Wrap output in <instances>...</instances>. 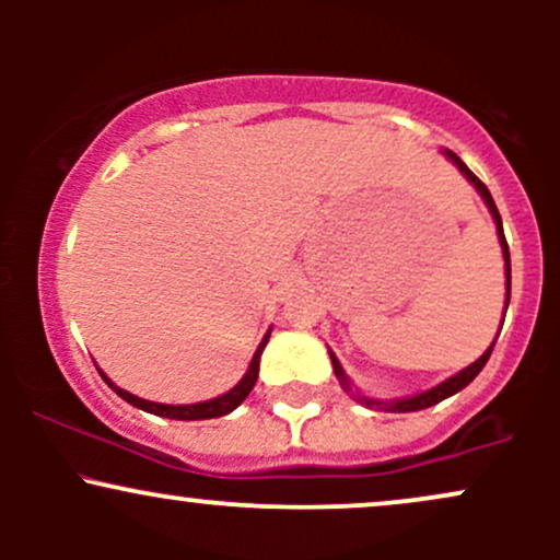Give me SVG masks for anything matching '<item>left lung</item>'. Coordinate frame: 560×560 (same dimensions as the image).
<instances>
[{
	"label": "left lung",
	"mask_w": 560,
	"mask_h": 560,
	"mask_svg": "<svg viewBox=\"0 0 560 560\" xmlns=\"http://www.w3.org/2000/svg\"><path fill=\"white\" fill-rule=\"evenodd\" d=\"M442 155H445L450 163L455 165V168H458L460 173H464V178L468 184L474 186V189L479 191V197L485 199V205H487V210H490V215H492V221H494V229H498V242H500V249H503V262H505V311H508V302H511V253H508V242H505V234H503V221H500V213H498V208H494V199H492V195H490V189H487L485 184L479 182L477 176H474L471 171H468V165L464 163V160H460L458 155H455L453 150H442ZM503 318H505V313H503ZM500 329H503V324H500ZM500 334V331H498ZM492 347H494V342L487 347L485 352H481V358H477V361H474L471 365H466L464 371H458V374H453L450 378H445V382L442 384H436V387H432V389H427V392H419V395H410V397H397V400H376V397H365V395H361V392L358 389H352V382H350V376L345 374V369H342V363L337 361V355H334V352L329 350V358H331V365H334V374H337V378H339V384H342V387L350 392L352 397H355L358 402H363V405H369V408H376V410H387V413H413V410H423V408H432V405H436V402H442V400H447V397H453L455 392H460L464 387H468V384L474 382V378H477V374L481 369H485V363L490 361V355H492Z\"/></svg>",
	"instance_id": "obj_1"
}]
</instances>
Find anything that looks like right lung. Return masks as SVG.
<instances>
[{"instance_id": "1", "label": "right lung", "mask_w": 560, "mask_h": 560, "mask_svg": "<svg viewBox=\"0 0 560 560\" xmlns=\"http://www.w3.org/2000/svg\"><path fill=\"white\" fill-rule=\"evenodd\" d=\"M268 337H271V329H268V331H266V337L260 339L258 350H255L253 361H249L247 374H244V376L240 378V382H236L234 387H231L229 392H223V395H218V397H213V400H205V402H191V405H165V402H152V400H144V397L131 395V392L120 389L118 384H113V382H110V376H107L105 371H102V369H96V371H100V376L105 378L107 387H110V389L115 392V395L124 397V400H126V402H131L133 408L147 410V413H155V416H163V419H176V421L221 419V416H226V413H231V410H234V408H240V405L244 402V397H247L249 392H253L255 382H258L260 355H262V350H266Z\"/></svg>"}]
</instances>
